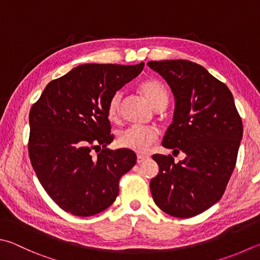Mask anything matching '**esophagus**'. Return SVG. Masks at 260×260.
Masks as SVG:
<instances>
[{
    "mask_svg": "<svg viewBox=\"0 0 260 260\" xmlns=\"http://www.w3.org/2000/svg\"><path fill=\"white\" fill-rule=\"evenodd\" d=\"M147 158H148V157H147V156H145V155H138V156H137V163H138V164L143 163V161Z\"/></svg>",
    "mask_w": 260,
    "mask_h": 260,
    "instance_id": "34e87169",
    "label": "esophagus"
}]
</instances>
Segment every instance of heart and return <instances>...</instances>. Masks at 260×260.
<instances>
[{"label": "heart", "instance_id": "heart-1", "mask_svg": "<svg viewBox=\"0 0 260 260\" xmlns=\"http://www.w3.org/2000/svg\"><path fill=\"white\" fill-rule=\"evenodd\" d=\"M139 89L146 100L155 110L164 109L168 104L169 95L166 87L160 80L156 78H148L141 81ZM122 101V92L117 90L112 94L107 103V116L113 122L119 120L120 105ZM158 138V131L153 126L130 125L124 130H121L117 135V144L126 149H131L137 153H146L150 146Z\"/></svg>", "mask_w": 260, "mask_h": 260}]
</instances>
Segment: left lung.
I'll list each match as a JSON object with an SVG mask.
<instances>
[{
	"mask_svg": "<svg viewBox=\"0 0 260 260\" xmlns=\"http://www.w3.org/2000/svg\"><path fill=\"white\" fill-rule=\"evenodd\" d=\"M147 66L164 78L175 99L161 145L185 154L179 163L171 155L153 156L159 171L150 180L151 196L171 216L192 217L222 198L237 163L242 120L232 92L204 67L185 60Z\"/></svg>",
	"mask_w": 260,
	"mask_h": 260,
	"instance_id": "left-lung-1",
	"label": "left lung"
}]
</instances>
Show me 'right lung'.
Here are the masks:
<instances>
[{
	"label": "right lung",
	"mask_w": 260,
	"mask_h": 260,
	"mask_svg": "<svg viewBox=\"0 0 260 260\" xmlns=\"http://www.w3.org/2000/svg\"><path fill=\"white\" fill-rule=\"evenodd\" d=\"M144 66L81 64L52 80L31 106L29 158L43 188L66 212L91 216L110 207L120 178L136 164L135 151L106 148L113 141L107 103Z\"/></svg>",
	"instance_id": "add662e5"
}]
</instances>
